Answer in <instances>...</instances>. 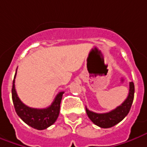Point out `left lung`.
I'll use <instances>...</instances> for the list:
<instances>
[{"mask_svg":"<svg viewBox=\"0 0 147 147\" xmlns=\"http://www.w3.org/2000/svg\"><path fill=\"white\" fill-rule=\"evenodd\" d=\"M134 84L133 82L129 83V89L127 98L121 105L117 106L115 109L105 113H96L88 110L86 108V113L90 120L96 125L101 128H110L119 123L127 116L134 100Z\"/></svg>","mask_w":147,"mask_h":147,"instance_id":"left-lung-1","label":"left lung"}]
</instances>
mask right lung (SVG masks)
Wrapping results in <instances>:
<instances>
[{"mask_svg": "<svg viewBox=\"0 0 147 147\" xmlns=\"http://www.w3.org/2000/svg\"><path fill=\"white\" fill-rule=\"evenodd\" d=\"M18 69V68H17ZM17 74V70L15 76ZM15 76L12 86V99L15 111L20 118L28 125L36 129H45L55 122L59 114L60 103L64 92H59L52 104L46 109H34L28 107L21 101L15 90Z\"/></svg>", "mask_w": 147, "mask_h": 147, "instance_id": "right-lung-1", "label": "right lung"}]
</instances>
